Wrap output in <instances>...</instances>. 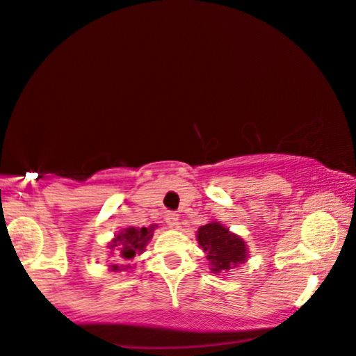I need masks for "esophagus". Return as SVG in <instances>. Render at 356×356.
Segmentation results:
<instances>
[{"label": "esophagus", "instance_id": "esophagus-1", "mask_svg": "<svg viewBox=\"0 0 356 356\" xmlns=\"http://www.w3.org/2000/svg\"><path fill=\"white\" fill-rule=\"evenodd\" d=\"M165 222H168V226L170 227V229H175V227L179 226V216L175 215V213L169 211L168 215H165Z\"/></svg>", "mask_w": 356, "mask_h": 356}]
</instances>
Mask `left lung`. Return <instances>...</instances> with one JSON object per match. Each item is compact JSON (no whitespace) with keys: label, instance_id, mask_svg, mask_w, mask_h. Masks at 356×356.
<instances>
[{"label":"left lung","instance_id":"1","mask_svg":"<svg viewBox=\"0 0 356 356\" xmlns=\"http://www.w3.org/2000/svg\"><path fill=\"white\" fill-rule=\"evenodd\" d=\"M197 241L210 262L211 273L225 275L249 259L245 241L220 221L213 220L198 227Z\"/></svg>","mask_w":356,"mask_h":356}]
</instances>
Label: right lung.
<instances>
[{
  "label": "right lung",
  "mask_w": 356,
  "mask_h": 356,
  "mask_svg": "<svg viewBox=\"0 0 356 356\" xmlns=\"http://www.w3.org/2000/svg\"><path fill=\"white\" fill-rule=\"evenodd\" d=\"M156 227H158L156 225H151L148 227L129 226L118 231L111 243L107 244V248L111 249V254L118 252L115 254L117 260L108 265V270L111 272H129V270L134 268L131 259L145 252L146 245L153 238Z\"/></svg>",
  "instance_id": "add662e5"
}]
</instances>
